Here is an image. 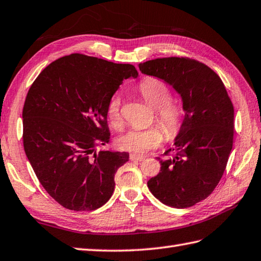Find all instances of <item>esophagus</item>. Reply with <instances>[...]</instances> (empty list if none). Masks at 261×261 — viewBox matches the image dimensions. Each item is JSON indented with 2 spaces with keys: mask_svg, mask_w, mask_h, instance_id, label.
Segmentation results:
<instances>
[{
  "mask_svg": "<svg viewBox=\"0 0 261 261\" xmlns=\"http://www.w3.org/2000/svg\"><path fill=\"white\" fill-rule=\"evenodd\" d=\"M129 159L132 160V161H144V159L145 158H143V156H140V155H136V154H130V156H129Z\"/></svg>",
  "mask_w": 261,
  "mask_h": 261,
  "instance_id": "obj_1",
  "label": "esophagus"
}]
</instances>
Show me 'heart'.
<instances>
[{
    "label": "heart",
    "mask_w": 261,
    "mask_h": 261,
    "mask_svg": "<svg viewBox=\"0 0 261 261\" xmlns=\"http://www.w3.org/2000/svg\"><path fill=\"white\" fill-rule=\"evenodd\" d=\"M140 91L149 106L155 108L158 121L170 138L178 135L183 125V109L177 102L170 100L171 94L167 86L156 78H146L140 84ZM120 94H115L107 106V115L111 124L118 127L121 124ZM164 140L163 132L158 127L148 129H130L118 137L119 148L134 154H144L148 149L160 146Z\"/></svg>",
    "instance_id": "1"
}]
</instances>
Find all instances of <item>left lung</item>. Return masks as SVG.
<instances>
[{
    "mask_svg": "<svg viewBox=\"0 0 261 261\" xmlns=\"http://www.w3.org/2000/svg\"><path fill=\"white\" fill-rule=\"evenodd\" d=\"M142 73L159 78L181 96L182 129L175 155L160 161L147 187L162 203L176 209L207 198L221 179L233 142V106L212 69L185 58H158L140 63Z\"/></svg>",
    "mask_w": 261,
    "mask_h": 261,
    "instance_id": "left-lung-1",
    "label": "left lung"
}]
</instances>
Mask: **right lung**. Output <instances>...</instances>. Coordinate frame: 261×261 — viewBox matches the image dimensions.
I'll return each mask as SVG.
<instances>
[{
  "label": "right lung",
  "mask_w": 261,
  "mask_h": 261,
  "mask_svg": "<svg viewBox=\"0 0 261 261\" xmlns=\"http://www.w3.org/2000/svg\"><path fill=\"white\" fill-rule=\"evenodd\" d=\"M136 68L79 54L54 61L29 90L23 107V146L38 179L66 209L91 211L111 199L115 173L127 152L109 142L107 106Z\"/></svg>",
  "instance_id": "obj_1"
}]
</instances>
